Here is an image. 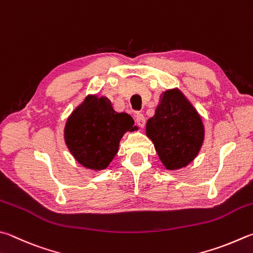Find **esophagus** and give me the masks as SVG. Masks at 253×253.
<instances>
[{
	"mask_svg": "<svg viewBox=\"0 0 253 253\" xmlns=\"http://www.w3.org/2000/svg\"><path fill=\"white\" fill-rule=\"evenodd\" d=\"M136 123L139 127H144L145 123H146V119H145L144 115L140 114V113H137L136 114Z\"/></svg>",
	"mask_w": 253,
	"mask_h": 253,
	"instance_id": "1",
	"label": "esophagus"
}]
</instances>
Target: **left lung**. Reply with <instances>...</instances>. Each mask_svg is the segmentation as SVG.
Listing matches in <instances>:
<instances>
[{
  "mask_svg": "<svg viewBox=\"0 0 253 253\" xmlns=\"http://www.w3.org/2000/svg\"><path fill=\"white\" fill-rule=\"evenodd\" d=\"M146 135L154 142L167 170L187 167L203 147V118L179 88L165 90L155 115L147 121Z\"/></svg>",
  "mask_w": 253,
  "mask_h": 253,
  "instance_id": "left-lung-1",
  "label": "left lung"
}]
</instances>
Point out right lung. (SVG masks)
Listing matches in <instances>:
<instances>
[{
    "label": "right lung",
    "mask_w": 253,
    "mask_h": 253,
    "mask_svg": "<svg viewBox=\"0 0 253 253\" xmlns=\"http://www.w3.org/2000/svg\"><path fill=\"white\" fill-rule=\"evenodd\" d=\"M137 129L130 115L114 111L107 97L88 95L68 116L64 139L77 163L99 171L112 163L124 134Z\"/></svg>",
    "instance_id": "obj_1"
}]
</instances>
